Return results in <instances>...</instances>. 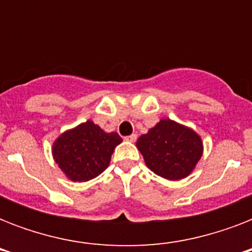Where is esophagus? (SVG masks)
Returning a JSON list of instances; mask_svg holds the SVG:
<instances>
[{"label":"esophagus","mask_w":252,"mask_h":252,"mask_svg":"<svg viewBox=\"0 0 252 252\" xmlns=\"http://www.w3.org/2000/svg\"><path fill=\"white\" fill-rule=\"evenodd\" d=\"M136 138H137V134H130V136H128V137H126V141H129V142H134L136 141Z\"/></svg>","instance_id":"obj_1"}]
</instances>
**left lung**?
<instances>
[{
  "mask_svg": "<svg viewBox=\"0 0 252 252\" xmlns=\"http://www.w3.org/2000/svg\"><path fill=\"white\" fill-rule=\"evenodd\" d=\"M136 146L146 166L168 180L187 178L204 152L199 134L171 119H161L148 133L138 137Z\"/></svg>",
  "mask_w": 252,
  "mask_h": 252,
  "instance_id": "left-lung-1",
  "label": "left lung"
}]
</instances>
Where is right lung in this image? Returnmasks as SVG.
Here are the masks:
<instances>
[{"label": "right lung", "mask_w": 252, "mask_h": 252, "mask_svg": "<svg viewBox=\"0 0 252 252\" xmlns=\"http://www.w3.org/2000/svg\"><path fill=\"white\" fill-rule=\"evenodd\" d=\"M122 141L116 132L107 133L93 120H87L55 140L52 156L69 180L87 182L108 167L115 148Z\"/></svg>", "instance_id": "right-lung-1"}]
</instances>
